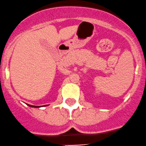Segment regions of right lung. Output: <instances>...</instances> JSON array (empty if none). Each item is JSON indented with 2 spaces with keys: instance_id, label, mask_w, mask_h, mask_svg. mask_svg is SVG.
<instances>
[{
  "instance_id": "right-lung-1",
  "label": "right lung",
  "mask_w": 146,
  "mask_h": 146,
  "mask_svg": "<svg viewBox=\"0 0 146 146\" xmlns=\"http://www.w3.org/2000/svg\"><path fill=\"white\" fill-rule=\"evenodd\" d=\"M28 105L29 106V107H37V106H32V105H29V104H28Z\"/></svg>"
}]
</instances>
